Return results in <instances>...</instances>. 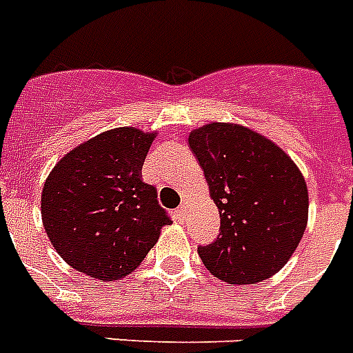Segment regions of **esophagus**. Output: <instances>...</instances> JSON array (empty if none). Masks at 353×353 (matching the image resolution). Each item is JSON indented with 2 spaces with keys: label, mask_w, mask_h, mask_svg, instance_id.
Masks as SVG:
<instances>
[{
  "label": "esophagus",
  "mask_w": 353,
  "mask_h": 353,
  "mask_svg": "<svg viewBox=\"0 0 353 353\" xmlns=\"http://www.w3.org/2000/svg\"><path fill=\"white\" fill-rule=\"evenodd\" d=\"M185 212H187V205H179L176 210V216L179 220H183V218H185Z\"/></svg>",
  "instance_id": "34e87169"
}]
</instances>
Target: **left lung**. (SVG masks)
<instances>
[{
	"label": "left lung",
	"instance_id": "obj_1",
	"mask_svg": "<svg viewBox=\"0 0 353 353\" xmlns=\"http://www.w3.org/2000/svg\"><path fill=\"white\" fill-rule=\"evenodd\" d=\"M188 146L203 168L220 212V234L198 247L210 273L229 284H256L284 268L307 223V187L299 166L249 128L210 122Z\"/></svg>",
	"mask_w": 353,
	"mask_h": 353
}]
</instances>
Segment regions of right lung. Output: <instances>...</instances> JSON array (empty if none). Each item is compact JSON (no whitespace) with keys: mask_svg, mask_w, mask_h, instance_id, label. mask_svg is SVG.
Listing matches in <instances>:
<instances>
[{"mask_svg":"<svg viewBox=\"0 0 353 353\" xmlns=\"http://www.w3.org/2000/svg\"><path fill=\"white\" fill-rule=\"evenodd\" d=\"M155 133L113 128L58 161L41 190L52 247L77 271L119 280L141 265L170 221L141 170Z\"/></svg>","mask_w":353,"mask_h":353,"instance_id":"add662e5","label":"right lung"}]
</instances>
